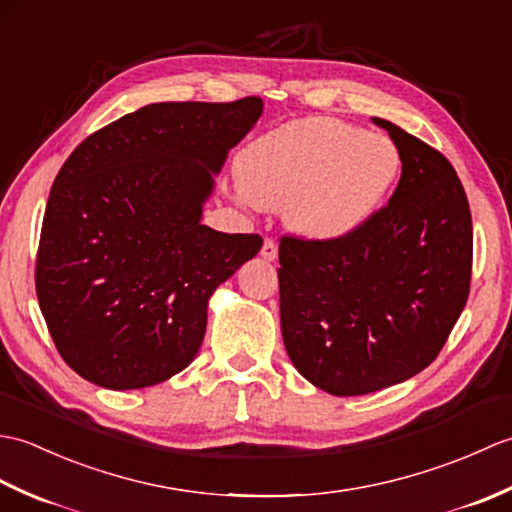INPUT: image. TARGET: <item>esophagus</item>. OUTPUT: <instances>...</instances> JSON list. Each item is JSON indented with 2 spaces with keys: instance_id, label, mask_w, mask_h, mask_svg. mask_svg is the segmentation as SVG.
Here are the masks:
<instances>
[{
  "instance_id": "obj_1",
  "label": "esophagus",
  "mask_w": 512,
  "mask_h": 512,
  "mask_svg": "<svg viewBox=\"0 0 512 512\" xmlns=\"http://www.w3.org/2000/svg\"><path fill=\"white\" fill-rule=\"evenodd\" d=\"M262 257L266 259V262H275V259H277V244L273 242V239H266V242H264Z\"/></svg>"
}]
</instances>
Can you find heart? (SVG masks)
Listing matches in <instances>:
<instances>
[{
  "mask_svg": "<svg viewBox=\"0 0 512 512\" xmlns=\"http://www.w3.org/2000/svg\"><path fill=\"white\" fill-rule=\"evenodd\" d=\"M400 154L385 134L332 118H303L255 140L239 156L237 202L284 209L301 237L334 242L363 228L385 204Z\"/></svg>",
  "mask_w": 512,
  "mask_h": 512,
  "instance_id": "b5f03b06",
  "label": "heart"
}]
</instances>
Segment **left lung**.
I'll list each match as a JSON object with an SVG mask.
<instances>
[{
	"label": "left lung",
	"instance_id": "obj_1",
	"mask_svg": "<svg viewBox=\"0 0 512 512\" xmlns=\"http://www.w3.org/2000/svg\"><path fill=\"white\" fill-rule=\"evenodd\" d=\"M400 182L372 220L334 242L281 237L279 312L292 365L332 396H363L429 367L469 299L473 222L440 151L385 121Z\"/></svg>",
	"mask_w": 512,
	"mask_h": 512
}]
</instances>
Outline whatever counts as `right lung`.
I'll return each mask as SVG.
<instances>
[{"label": "right lung", "instance_id": "right-lung-1", "mask_svg": "<svg viewBox=\"0 0 512 512\" xmlns=\"http://www.w3.org/2000/svg\"><path fill=\"white\" fill-rule=\"evenodd\" d=\"M264 112L154 103L88 136L63 162L43 215L35 284L54 345L105 389H143L198 354L217 286L262 237L202 224L228 151Z\"/></svg>", "mask_w": 512, "mask_h": 512}]
</instances>
